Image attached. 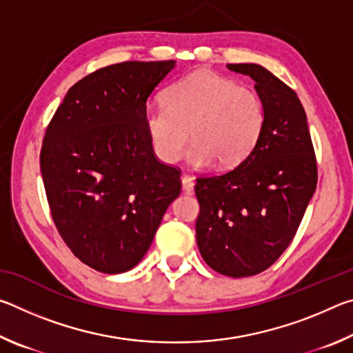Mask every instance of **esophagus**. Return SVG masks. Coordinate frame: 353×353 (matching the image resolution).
<instances>
[{"label":"esophagus","mask_w":353,"mask_h":353,"mask_svg":"<svg viewBox=\"0 0 353 353\" xmlns=\"http://www.w3.org/2000/svg\"><path fill=\"white\" fill-rule=\"evenodd\" d=\"M194 188V179L188 174H182V190L185 193H191Z\"/></svg>","instance_id":"esophagus-1"}]
</instances>
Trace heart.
<instances>
[{"label": "heart", "instance_id": "1", "mask_svg": "<svg viewBox=\"0 0 353 353\" xmlns=\"http://www.w3.org/2000/svg\"><path fill=\"white\" fill-rule=\"evenodd\" d=\"M165 107H148L143 126L157 159L174 163L185 143L193 166L234 168L254 151L265 126L259 94L235 81L199 70L163 92Z\"/></svg>", "mask_w": 353, "mask_h": 353}]
</instances>
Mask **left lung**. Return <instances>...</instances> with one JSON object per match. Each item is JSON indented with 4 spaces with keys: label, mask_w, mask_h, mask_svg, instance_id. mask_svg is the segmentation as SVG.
Returning <instances> with one entry per match:
<instances>
[{
    "label": "left lung",
    "mask_w": 353,
    "mask_h": 353,
    "mask_svg": "<svg viewBox=\"0 0 353 353\" xmlns=\"http://www.w3.org/2000/svg\"><path fill=\"white\" fill-rule=\"evenodd\" d=\"M227 68L255 81L265 126L236 168L196 179V241L212 270L238 279L268 270L290 246L316 190L318 163L296 92L260 65Z\"/></svg>",
    "instance_id": "obj_1"
}]
</instances>
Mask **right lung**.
Returning a JSON list of instances; mask_svg holds the SVG:
<instances>
[{"mask_svg": "<svg viewBox=\"0 0 353 353\" xmlns=\"http://www.w3.org/2000/svg\"><path fill=\"white\" fill-rule=\"evenodd\" d=\"M176 61L123 62L70 88L40 151L59 235L99 272L132 270L148 252L181 171L155 157L143 126L146 101Z\"/></svg>", "mask_w": 353, "mask_h": 353, "instance_id": "obj_1", "label": "right lung"}]
</instances>
